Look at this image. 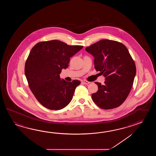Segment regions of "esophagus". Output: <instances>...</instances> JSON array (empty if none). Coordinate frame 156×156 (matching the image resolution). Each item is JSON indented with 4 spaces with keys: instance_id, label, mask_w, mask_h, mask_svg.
I'll return each instance as SVG.
<instances>
[{
    "instance_id": "1",
    "label": "esophagus",
    "mask_w": 156,
    "mask_h": 156,
    "mask_svg": "<svg viewBox=\"0 0 156 156\" xmlns=\"http://www.w3.org/2000/svg\"><path fill=\"white\" fill-rule=\"evenodd\" d=\"M81 83H84V84H89L90 83V82L89 81H86V80H83V81H81Z\"/></svg>"
}]
</instances>
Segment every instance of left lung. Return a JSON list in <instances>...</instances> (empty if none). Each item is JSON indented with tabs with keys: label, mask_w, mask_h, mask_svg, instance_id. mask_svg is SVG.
<instances>
[{
	"label": "left lung",
	"mask_w": 156,
	"mask_h": 156,
	"mask_svg": "<svg viewBox=\"0 0 156 156\" xmlns=\"http://www.w3.org/2000/svg\"><path fill=\"white\" fill-rule=\"evenodd\" d=\"M94 57L95 69L105 77L104 85L96 82L98 90L92 94L94 102L103 109L122 105L128 96L136 76L134 61L123 43L102 40L87 47Z\"/></svg>",
	"instance_id": "obj_1"
}]
</instances>
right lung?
<instances>
[{
	"label": "right lung",
	"instance_id": "obj_1",
	"mask_svg": "<svg viewBox=\"0 0 156 156\" xmlns=\"http://www.w3.org/2000/svg\"><path fill=\"white\" fill-rule=\"evenodd\" d=\"M83 48L52 40L38 42L30 51L25 64V75L31 91L45 108L62 109L71 101L81 82L61 80L60 74L69 66L70 57Z\"/></svg>",
	"mask_w": 156,
	"mask_h": 156
}]
</instances>
